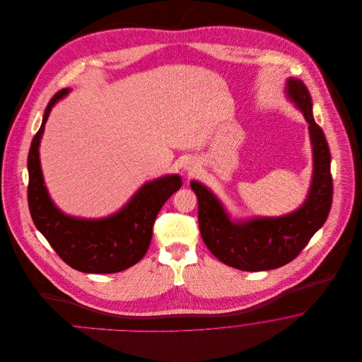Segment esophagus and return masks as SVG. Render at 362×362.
Returning <instances> with one entry per match:
<instances>
[{"label": "esophagus", "instance_id": "esophagus-1", "mask_svg": "<svg viewBox=\"0 0 362 362\" xmlns=\"http://www.w3.org/2000/svg\"><path fill=\"white\" fill-rule=\"evenodd\" d=\"M186 170H189V173H194V171H195V170H194V167H187V168H186Z\"/></svg>", "mask_w": 362, "mask_h": 362}]
</instances>
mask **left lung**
Instances as JSON below:
<instances>
[{"label":"left lung","mask_w":362,"mask_h":362,"mask_svg":"<svg viewBox=\"0 0 362 362\" xmlns=\"http://www.w3.org/2000/svg\"><path fill=\"white\" fill-rule=\"evenodd\" d=\"M286 92L310 124L313 149L312 185L303 206L282 217L235 223L211 191L198 182L189 183L198 198L199 230L207 248L225 264L244 272L273 270L292 262L326 223L331 209V155L325 133L313 119L310 92L292 77Z\"/></svg>","instance_id":"obj_1"}]
</instances>
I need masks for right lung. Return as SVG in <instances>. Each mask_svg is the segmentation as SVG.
Returning a JSON list of instances; mask_svg holds the SVG:
<instances>
[{"mask_svg": "<svg viewBox=\"0 0 362 362\" xmlns=\"http://www.w3.org/2000/svg\"><path fill=\"white\" fill-rule=\"evenodd\" d=\"M68 92L62 89L54 95L31 142L27 161L30 213L52 250L74 270L93 274L123 272L146 254L156 217L165 201L180 189L182 179L179 175H168L144 185L118 213L105 218L84 220L64 214L52 204L45 186L39 144L52 105Z\"/></svg>", "mask_w": 362, "mask_h": 362, "instance_id": "right-lung-1", "label": "right lung"}]
</instances>
